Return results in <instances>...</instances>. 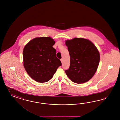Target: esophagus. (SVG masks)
I'll return each mask as SVG.
<instances>
[{
	"label": "esophagus",
	"instance_id": "1",
	"mask_svg": "<svg viewBox=\"0 0 120 120\" xmlns=\"http://www.w3.org/2000/svg\"><path fill=\"white\" fill-rule=\"evenodd\" d=\"M60 60H61V62H63V59H62H62H60Z\"/></svg>",
	"mask_w": 120,
	"mask_h": 120
}]
</instances>
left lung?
Masks as SVG:
<instances>
[{"label":"left lung","mask_w":120,"mask_h":120,"mask_svg":"<svg viewBox=\"0 0 120 120\" xmlns=\"http://www.w3.org/2000/svg\"><path fill=\"white\" fill-rule=\"evenodd\" d=\"M70 55L67 76L73 82L82 84L90 80L96 72L100 60L98 49L91 41L75 38L65 41Z\"/></svg>","instance_id":"left-lung-1"}]
</instances>
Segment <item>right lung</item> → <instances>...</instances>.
Wrapping results in <instances>:
<instances>
[{"label":"right lung","instance_id":"right-lung-1","mask_svg":"<svg viewBox=\"0 0 120 120\" xmlns=\"http://www.w3.org/2000/svg\"><path fill=\"white\" fill-rule=\"evenodd\" d=\"M55 44L50 37H37L30 41L24 48V66L29 76L37 82L48 81L62 65L53 47Z\"/></svg>","mask_w":120,"mask_h":120}]
</instances>
